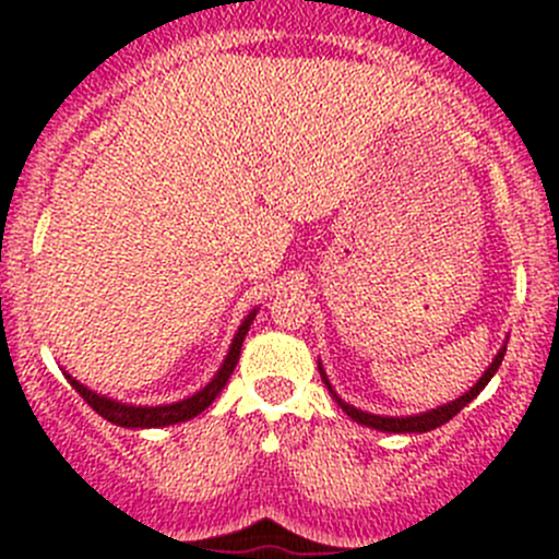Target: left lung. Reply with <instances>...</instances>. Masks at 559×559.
<instances>
[{
    "instance_id": "8db88e82",
    "label": "left lung",
    "mask_w": 559,
    "mask_h": 559,
    "mask_svg": "<svg viewBox=\"0 0 559 559\" xmlns=\"http://www.w3.org/2000/svg\"><path fill=\"white\" fill-rule=\"evenodd\" d=\"M503 354H506V346L500 348L498 357L492 359V365H489V368L484 370V376L476 381V386H471V392H465V394H462V397L452 400V403L438 405V408L425 411V414H416V416H379V414H368V411L354 408V405L343 403V400L337 397V392H335V389H332L330 379H326V373H324V368H321V362H319V370H321V381H324L326 389H330V394H332V397H335V403L341 405V408L346 411V414L352 416V419L357 421V425L373 427V430H381V432H430V430H436V427L447 425L449 419H454V416L460 414V411L465 408V405L471 403V400L476 397V394L489 384V379H492V376L498 373L500 362H503Z\"/></svg>"
}]
</instances>
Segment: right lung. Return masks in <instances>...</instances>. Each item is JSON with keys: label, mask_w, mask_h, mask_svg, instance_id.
Returning a JSON list of instances; mask_svg holds the SVG:
<instances>
[{"label": "right lung", "mask_w": 559, "mask_h": 559, "mask_svg": "<svg viewBox=\"0 0 559 559\" xmlns=\"http://www.w3.org/2000/svg\"><path fill=\"white\" fill-rule=\"evenodd\" d=\"M253 316H257V308H253V311L243 319V324L238 326V332H235V337H233V346H229L227 357H224V365L218 368V373L207 381V386H202L200 392H194L191 397L178 400V403H170V405L118 403V400H110V397H105V394L92 392V389L83 386L81 381L72 379L70 373H64V376H67V381L72 384V389H75V392L81 394V397L86 400V403L92 405V408L97 411L103 419L112 421V425H118V427H134V430H138V427H167V425H178V421H189V419H194L197 414H202V411H205L207 405L218 397V392L227 386L229 376H233L235 365H238V359H240V346H243L246 332H248V326H251Z\"/></svg>", "instance_id": "obj_1"}]
</instances>
